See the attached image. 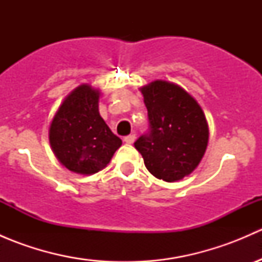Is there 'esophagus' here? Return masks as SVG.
Here are the masks:
<instances>
[{
    "instance_id": "esophagus-1",
    "label": "esophagus",
    "mask_w": 262,
    "mask_h": 262,
    "mask_svg": "<svg viewBox=\"0 0 262 262\" xmlns=\"http://www.w3.org/2000/svg\"><path fill=\"white\" fill-rule=\"evenodd\" d=\"M134 141H136V134H134V133H132V134H129V136L124 137V142H125V143L133 144Z\"/></svg>"
}]
</instances>
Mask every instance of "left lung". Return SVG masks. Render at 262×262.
<instances>
[{
  "mask_svg": "<svg viewBox=\"0 0 262 262\" xmlns=\"http://www.w3.org/2000/svg\"><path fill=\"white\" fill-rule=\"evenodd\" d=\"M149 132L134 143L155 178L175 182L202 161L209 139L207 119L196 100L172 82L153 81L141 87Z\"/></svg>",
  "mask_w": 262,
  "mask_h": 262,
  "instance_id": "1",
  "label": "left lung"
}]
</instances>
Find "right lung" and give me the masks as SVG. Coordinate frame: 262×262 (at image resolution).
<instances>
[{"label":"right lung","mask_w":262,"mask_h":262,"mask_svg":"<svg viewBox=\"0 0 262 262\" xmlns=\"http://www.w3.org/2000/svg\"><path fill=\"white\" fill-rule=\"evenodd\" d=\"M99 99V90L81 84L63 100L50 123L49 142L53 152L72 172H99L121 146V139L100 116Z\"/></svg>","instance_id":"obj_1"}]
</instances>
